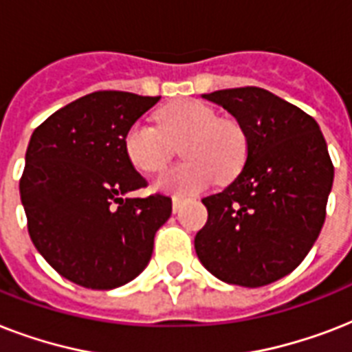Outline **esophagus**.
Returning a JSON list of instances; mask_svg holds the SVG:
<instances>
[{
	"mask_svg": "<svg viewBox=\"0 0 352 352\" xmlns=\"http://www.w3.org/2000/svg\"><path fill=\"white\" fill-rule=\"evenodd\" d=\"M182 204H184V199L173 197V201H171V208H173V214H177V212L182 208Z\"/></svg>",
	"mask_w": 352,
	"mask_h": 352,
	"instance_id": "1",
	"label": "esophagus"
}]
</instances>
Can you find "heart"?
Returning a JSON list of instances; mask_svg holds the SVG:
<instances>
[{
	"mask_svg": "<svg viewBox=\"0 0 352 352\" xmlns=\"http://www.w3.org/2000/svg\"><path fill=\"white\" fill-rule=\"evenodd\" d=\"M159 126L133 122L124 133V153L142 173H157L170 162L171 144H181L186 162L166 171L153 182L157 192L193 195L210 182L228 181L239 171L246 155V137L234 120L217 117L201 100L173 102L157 115Z\"/></svg>",
	"mask_w": 352,
	"mask_h": 352,
	"instance_id": "b5f03b06",
	"label": "heart"
}]
</instances>
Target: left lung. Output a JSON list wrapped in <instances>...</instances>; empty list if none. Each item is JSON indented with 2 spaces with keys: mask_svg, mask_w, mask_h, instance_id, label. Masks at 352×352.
Returning <instances> with one entry per match:
<instances>
[{
  "mask_svg": "<svg viewBox=\"0 0 352 352\" xmlns=\"http://www.w3.org/2000/svg\"><path fill=\"white\" fill-rule=\"evenodd\" d=\"M230 113L246 137L239 175L203 199L208 221L195 235L199 261L239 287L278 281L318 239L334 168L318 122L261 87L203 95Z\"/></svg>",
  "mask_w": 352,
  "mask_h": 352,
  "instance_id": "1",
  "label": "left lung"
}]
</instances>
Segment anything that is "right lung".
Instances as JSON below:
<instances>
[{
    "label": "right lung",
    "mask_w": 352,
    "mask_h": 352,
    "mask_svg": "<svg viewBox=\"0 0 352 352\" xmlns=\"http://www.w3.org/2000/svg\"><path fill=\"white\" fill-rule=\"evenodd\" d=\"M159 100L96 91L52 113L29 140L19 195L30 239L60 276L85 289L137 278L170 219V197H127L146 181L124 153V133Z\"/></svg>",
    "instance_id": "obj_1"
}]
</instances>
